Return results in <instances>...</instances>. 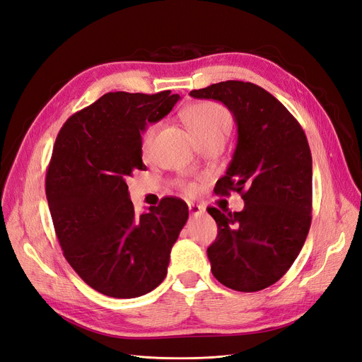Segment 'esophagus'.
<instances>
[{"label":"esophagus","instance_id":"34e87169","mask_svg":"<svg viewBox=\"0 0 362 362\" xmlns=\"http://www.w3.org/2000/svg\"><path fill=\"white\" fill-rule=\"evenodd\" d=\"M189 211L192 216H199V214L205 213V208L198 204H189Z\"/></svg>","mask_w":362,"mask_h":362}]
</instances>
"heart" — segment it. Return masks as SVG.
<instances>
[{
	"label": "heart",
	"instance_id": "1",
	"mask_svg": "<svg viewBox=\"0 0 362 362\" xmlns=\"http://www.w3.org/2000/svg\"><path fill=\"white\" fill-rule=\"evenodd\" d=\"M181 119L189 128L192 136L194 137L196 144L202 140L221 139L225 140L228 134L231 133L233 128V116L228 108L222 104L214 101H202L194 103L185 107L181 112ZM157 131L156 124H148L140 137V148L145 157H149L154 145V136ZM181 187L187 194H193L196 192V184L189 181H181Z\"/></svg>",
	"mask_w": 362,
	"mask_h": 362
}]
</instances>
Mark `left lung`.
Masks as SVG:
<instances>
[{"label": "left lung", "instance_id": "left-lung-1", "mask_svg": "<svg viewBox=\"0 0 362 362\" xmlns=\"http://www.w3.org/2000/svg\"><path fill=\"white\" fill-rule=\"evenodd\" d=\"M223 103L237 124V146L214 192L242 194V211L206 208L217 237L206 249L214 278L237 291H259L291 267L311 226L313 158L294 116L262 87L222 81L192 90Z\"/></svg>", "mask_w": 362, "mask_h": 362}]
</instances>
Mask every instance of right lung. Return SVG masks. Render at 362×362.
<instances>
[{
	"label": "right lung",
	"instance_id": "add662e5",
	"mask_svg": "<svg viewBox=\"0 0 362 362\" xmlns=\"http://www.w3.org/2000/svg\"><path fill=\"white\" fill-rule=\"evenodd\" d=\"M180 100L108 92L72 115L54 144L45 190L63 255L87 286L117 299L139 298L166 278L170 250L189 218L180 198L136 214L127 178L141 161L140 137Z\"/></svg>",
	"mask_w": 362,
	"mask_h": 362
}]
</instances>
